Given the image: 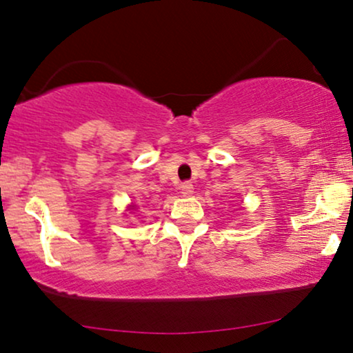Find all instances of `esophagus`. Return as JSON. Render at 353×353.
I'll return each mask as SVG.
<instances>
[{"label": "esophagus", "mask_w": 353, "mask_h": 353, "mask_svg": "<svg viewBox=\"0 0 353 353\" xmlns=\"http://www.w3.org/2000/svg\"><path fill=\"white\" fill-rule=\"evenodd\" d=\"M192 190H194V188H192V185H191L190 181L181 183V191H183V194H191Z\"/></svg>", "instance_id": "1"}]
</instances>
